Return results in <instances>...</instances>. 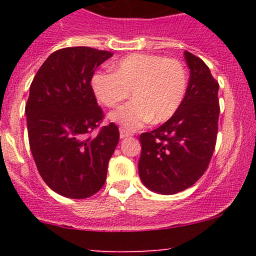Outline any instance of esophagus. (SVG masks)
Returning a JSON list of instances; mask_svg holds the SVG:
<instances>
[{
	"instance_id": "esophagus-1",
	"label": "esophagus",
	"mask_w": 256,
	"mask_h": 256,
	"mask_svg": "<svg viewBox=\"0 0 256 256\" xmlns=\"http://www.w3.org/2000/svg\"><path fill=\"white\" fill-rule=\"evenodd\" d=\"M132 135H134V134L131 132V131L125 130V128H120V138H128V136H132Z\"/></svg>"
}]
</instances>
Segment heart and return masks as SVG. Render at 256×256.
<instances>
[{
    "instance_id": "1",
    "label": "heart",
    "mask_w": 256,
    "mask_h": 256,
    "mask_svg": "<svg viewBox=\"0 0 256 256\" xmlns=\"http://www.w3.org/2000/svg\"><path fill=\"white\" fill-rule=\"evenodd\" d=\"M92 88L108 108H118L132 92L134 102L112 112L110 118L134 130L152 118L164 122L178 112L187 92V73L177 59L134 53L118 60L114 73H95Z\"/></svg>"
}]
</instances>
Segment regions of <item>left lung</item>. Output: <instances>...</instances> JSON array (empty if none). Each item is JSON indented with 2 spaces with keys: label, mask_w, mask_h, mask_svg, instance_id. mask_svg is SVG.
<instances>
[{
  "label": "left lung",
  "mask_w": 256,
  "mask_h": 256,
  "mask_svg": "<svg viewBox=\"0 0 256 256\" xmlns=\"http://www.w3.org/2000/svg\"><path fill=\"white\" fill-rule=\"evenodd\" d=\"M190 70L182 105L164 125L140 135L138 174L148 190L174 194L207 171L218 134L219 84L200 58L184 52Z\"/></svg>",
  "instance_id": "obj_1"
}]
</instances>
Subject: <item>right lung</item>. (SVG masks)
<instances>
[{"instance_id":"add662e5","label":"right lung","mask_w":256,"mask_h":256,"mask_svg":"<svg viewBox=\"0 0 256 256\" xmlns=\"http://www.w3.org/2000/svg\"><path fill=\"white\" fill-rule=\"evenodd\" d=\"M112 52L68 47L52 53L26 104L30 147L40 177L58 194L82 200L102 190L120 134L100 126L104 112L90 82ZM98 130L96 136L92 131Z\"/></svg>"}]
</instances>
